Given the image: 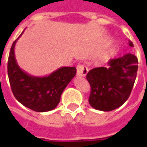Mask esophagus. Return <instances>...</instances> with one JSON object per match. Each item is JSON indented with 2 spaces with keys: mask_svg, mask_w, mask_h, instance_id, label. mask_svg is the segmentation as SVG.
I'll return each instance as SVG.
<instances>
[{
  "mask_svg": "<svg viewBox=\"0 0 147 147\" xmlns=\"http://www.w3.org/2000/svg\"><path fill=\"white\" fill-rule=\"evenodd\" d=\"M76 70L77 76L80 77L85 76L87 74V71H88V69H87L86 66L83 65V64H79L76 67Z\"/></svg>",
  "mask_w": 147,
  "mask_h": 147,
  "instance_id": "obj_1",
  "label": "esophagus"
}]
</instances>
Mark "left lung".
<instances>
[{"label": "left lung", "mask_w": 147, "mask_h": 147, "mask_svg": "<svg viewBox=\"0 0 147 147\" xmlns=\"http://www.w3.org/2000/svg\"><path fill=\"white\" fill-rule=\"evenodd\" d=\"M128 44L134 47L131 41ZM108 65L93 68L86 75L91 87L90 105L104 112L119 108L129 98L137 76L138 59L135 54L127 53L111 59Z\"/></svg>", "instance_id": "obj_1"}]
</instances>
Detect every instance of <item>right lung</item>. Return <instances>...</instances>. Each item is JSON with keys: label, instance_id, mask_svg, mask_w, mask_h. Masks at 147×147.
Returning <instances> with one entry per match:
<instances>
[{"label": "right lung", "instance_id": "add662e5", "mask_svg": "<svg viewBox=\"0 0 147 147\" xmlns=\"http://www.w3.org/2000/svg\"><path fill=\"white\" fill-rule=\"evenodd\" d=\"M11 45L8 61V75L11 91L15 98L35 112H47L55 109L60 102L61 96L71 80L76 74L75 67H61L46 76H33L22 70L15 57V46Z\"/></svg>", "mask_w": 147, "mask_h": 147}]
</instances>
